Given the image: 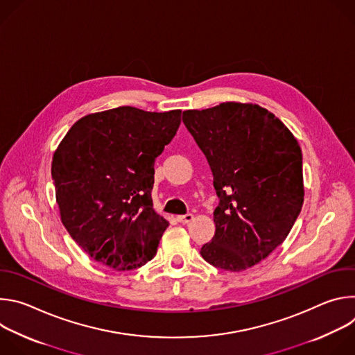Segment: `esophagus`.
Segmentation results:
<instances>
[{"label": "esophagus", "mask_w": 355, "mask_h": 355, "mask_svg": "<svg viewBox=\"0 0 355 355\" xmlns=\"http://www.w3.org/2000/svg\"><path fill=\"white\" fill-rule=\"evenodd\" d=\"M192 219H193V215H192V214H187V215H180V216H177V220H178L180 223H182V225L189 223Z\"/></svg>", "instance_id": "34e87169"}]
</instances>
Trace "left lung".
Here are the masks:
<instances>
[{"label":"left lung","mask_w":355,"mask_h":355,"mask_svg":"<svg viewBox=\"0 0 355 355\" xmlns=\"http://www.w3.org/2000/svg\"><path fill=\"white\" fill-rule=\"evenodd\" d=\"M182 122L209 163L219 198L215 236L200 256L214 267L244 271L271 254L300 214L302 150L289 129L256 104L189 110Z\"/></svg>","instance_id":"obj_1"}]
</instances>
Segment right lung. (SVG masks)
<instances>
[{
	"mask_svg": "<svg viewBox=\"0 0 355 355\" xmlns=\"http://www.w3.org/2000/svg\"><path fill=\"white\" fill-rule=\"evenodd\" d=\"M180 123V110L119 107L78 119L59 144L52 178L60 218L95 261L129 271L156 256L168 222L153 209L155 162Z\"/></svg>",
	"mask_w": 355,
	"mask_h": 355,
	"instance_id": "right-lung-1",
	"label": "right lung"
}]
</instances>
